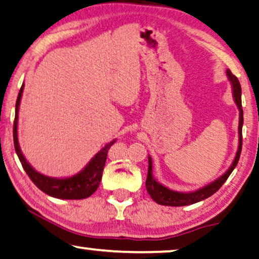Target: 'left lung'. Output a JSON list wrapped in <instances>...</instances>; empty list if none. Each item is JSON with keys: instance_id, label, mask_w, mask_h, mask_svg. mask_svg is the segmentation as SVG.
Instances as JSON below:
<instances>
[{"instance_id": "1", "label": "left lung", "mask_w": 259, "mask_h": 259, "mask_svg": "<svg viewBox=\"0 0 259 259\" xmlns=\"http://www.w3.org/2000/svg\"><path fill=\"white\" fill-rule=\"evenodd\" d=\"M226 75L231 82V88H232V96L236 103L238 110H239V125H238V149L234 156L232 163L229 167L225 173L220 175L218 179H215L214 181L209 182L204 187L195 189V191L191 192H178L173 191V189L165 187L164 185H162L158 182L153 175V160L150 156H148L149 160V167H148V177L146 181V187L147 192L149 193L151 199L155 202H157L158 205L163 206H187L193 205L196 202L202 201V200L209 198V196L214 194L218 189L224 185V182L227 180V178L230 177V174L232 173L234 168L239 161L240 151H242V129H243V108H242V88H240L239 80L236 75L232 74V72L230 70H226Z\"/></svg>"}]
</instances>
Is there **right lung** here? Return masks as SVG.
<instances>
[{
  "label": "right lung",
  "mask_w": 259,
  "mask_h": 259,
  "mask_svg": "<svg viewBox=\"0 0 259 259\" xmlns=\"http://www.w3.org/2000/svg\"><path fill=\"white\" fill-rule=\"evenodd\" d=\"M23 88L25 84H22L20 89L19 96H17V101L15 105V122H14V146H15V151L19 156V160L21 162L23 169L30 180L34 182V185L37 188L41 189L47 195L53 196L57 199H65V200H79L85 199L91 196L94 193L97 191L101 184L103 169L108 157L109 149L111 148L112 144H115L116 140H112L111 142L105 144L94 157L90 160L88 164L77 174L72 175V177L66 178H52L47 175L41 174L40 171L34 169L30 165L28 161L26 160L25 155H23L21 148H20L19 137H17V120H19V108L20 103H21Z\"/></svg>",
  "instance_id": "right-lung-1"
}]
</instances>
